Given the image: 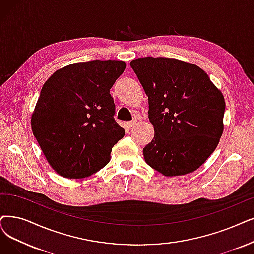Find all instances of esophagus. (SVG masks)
Segmentation results:
<instances>
[{"instance_id":"esophagus-1","label":"esophagus","mask_w":254,"mask_h":254,"mask_svg":"<svg viewBox=\"0 0 254 254\" xmlns=\"http://www.w3.org/2000/svg\"><path fill=\"white\" fill-rule=\"evenodd\" d=\"M136 123H137V121H136V120H134V121H130V122H128L127 125H128V127H129V128H131V127H134V126L136 125Z\"/></svg>"}]
</instances>
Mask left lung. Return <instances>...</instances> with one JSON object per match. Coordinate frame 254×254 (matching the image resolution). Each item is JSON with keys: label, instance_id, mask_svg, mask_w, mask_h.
<instances>
[{"label": "left lung", "instance_id": "8db88e82", "mask_svg": "<svg viewBox=\"0 0 254 254\" xmlns=\"http://www.w3.org/2000/svg\"><path fill=\"white\" fill-rule=\"evenodd\" d=\"M148 96L154 137L147 164L162 175L196 171L217 148L224 130V96L203 69L176 58L141 57L130 63Z\"/></svg>", "mask_w": 254, "mask_h": 254}]
</instances>
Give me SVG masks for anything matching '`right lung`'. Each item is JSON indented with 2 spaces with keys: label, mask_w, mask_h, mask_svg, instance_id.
<instances>
[{
  "label": "right lung",
  "mask_w": 254,
  "mask_h": 254,
  "mask_svg": "<svg viewBox=\"0 0 254 254\" xmlns=\"http://www.w3.org/2000/svg\"><path fill=\"white\" fill-rule=\"evenodd\" d=\"M122 60H92L57 69L43 86L31 117L32 132L57 174L85 178L105 167L125 135L114 119L109 89L123 74Z\"/></svg>",
  "instance_id": "add662e5"
}]
</instances>
